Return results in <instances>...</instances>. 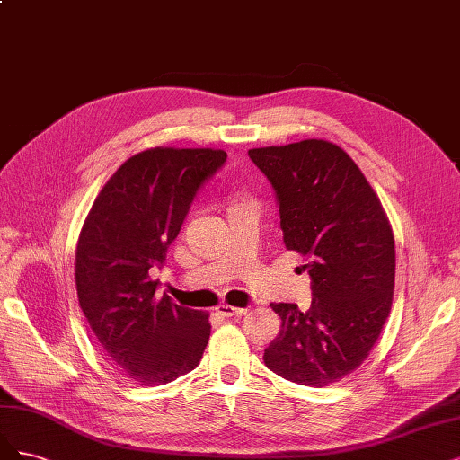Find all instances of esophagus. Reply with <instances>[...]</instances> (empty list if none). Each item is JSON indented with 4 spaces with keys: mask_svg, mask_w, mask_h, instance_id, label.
Here are the masks:
<instances>
[{
    "mask_svg": "<svg viewBox=\"0 0 460 460\" xmlns=\"http://www.w3.org/2000/svg\"><path fill=\"white\" fill-rule=\"evenodd\" d=\"M216 314L221 315V317H241L246 314L244 307H233V305H227V304H221L216 307Z\"/></svg>",
    "mask_w": 460,
    "mask_h": 460,
    "instance_id": "esophagus-1",
    "label": "esophagus"
}]
</instances>
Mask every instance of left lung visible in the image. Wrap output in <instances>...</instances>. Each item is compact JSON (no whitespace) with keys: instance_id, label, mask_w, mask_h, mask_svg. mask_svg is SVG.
<instances>
[{"instance_id":"1","label":"left lung","mask_w":460,"mask_h":460,"mask_svg":"<svg viewBox=\"0 0 460 460\" xmlns=\"http://www.w3.org/2000/svg\"><path fill=\"white\" fill-rule=\"evenodd\" d=\"M273 187L287 250L307 263L311 305L271 304L280 331L265 348L273 373L327 386L358 368L386 323L395 277L388 217L340 146L307 139L248 151Z\"/></svg>"}]
</instances>
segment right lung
I'll return each instance as SVG.
<instances>
[{"label": "right lung", "instance_id": "add662e5", "mask_svg": "<svg viewBox=\"0 0 460 460\" xmlns=\"http://www.w3.org/2000/svg\"><path fill=\"white\" fill-rule=\"evenodd\" d=\"M226 160L224 151L160 146L131 156L102 187L80 233V307L107 359L143 386L190 373L208 344V314L158 296L149 273L166 263L192 200Z\"/></svg>", "mask_w": 460, "mask_h": 460}]
</instances>
